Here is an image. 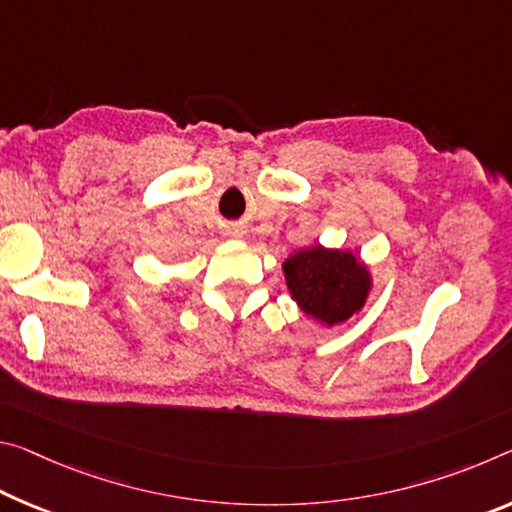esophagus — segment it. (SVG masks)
I'll use <instances>...</instances> for the list:
<instances>
[{
	"label": "esophagus",
	"mask_w": 512,
	"mask_h": 512,
	"mask_svg": "<svg viewBox=\"0 0 512 512\" xmlns=\"http://www.w3.org/2000/svg\"><path fill=\"white\" fill-rule=\"evenodd\" d=\"M234 230H237V227H234ZM237 232H239V230H237Z\"/></svg>",
	"instance_id": "34e87169"
}]
</instances>
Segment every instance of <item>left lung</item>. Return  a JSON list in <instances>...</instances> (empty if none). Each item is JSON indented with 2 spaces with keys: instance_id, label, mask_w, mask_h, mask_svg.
<instances>
[{
  "instance_id": "obj_1",
  "label": "left lung",
  "mask_w": 512,
  "mask_h": 512,
  "mask_svg": "<svg viewBox=\"0 0 512 512\" xmlns=\"http://www.w3.org/2000/svg\"><path fill=\"white\" fill-rule=\"evenodd\" d=\"M282 273L300 312L326 328L360 314L373 289L369 264L358 253L321 243L294 250L282 262Z\"/></svg>"
}]
</instances>
